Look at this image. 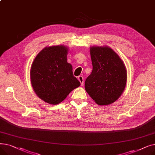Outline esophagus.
<instances>
[{"label":"esophagus","mask_w":155,"mask_h":155,"mask_svg":"<svg viewBox=\"0 0 155 155\" xmlns=\"http://www.w3.org/2000/svg\"><path fill=\"white\" fill-rule=\"evenodd\" d=\"M78 79L80 81V82L81 83V85H84V77L82 76H78Z\"/></svg>","instance_id":"obj_1"}]
</instances>
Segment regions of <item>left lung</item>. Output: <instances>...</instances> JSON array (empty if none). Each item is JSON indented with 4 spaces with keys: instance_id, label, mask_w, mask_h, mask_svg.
<instances>
[{
    "instance_id": "1",
    "label": "left lung",
    "mask_w": 155,
    "mask_h": 155,
    "mask_svg": "<svg viewBox=\"0 0 155 155\" xmlns=\"http://www.w3.org/2000/svg\"><path fill=\"white\" fill-rule=\"evenodd\" d=\"M90 52L93 69L85 80V91L98 105L114 102L126 87L125 65L108 46H92Z\"/></svg>"
}]
</instances>
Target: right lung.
<instances>
[{
  "label": "right lung",
  "instance_id": "add662e5",
  "mask_svg": "<svg viewBox=\"0 0 155 155\" xmlns=\"http://www.w3.org/2000/svg\"><path fill=\"white\" fill-rule=\"evenodd\" d=\"M68 48L63 45L45 48L36 56L30 71L31 82L36 95L56 105L80 85L67 62Z\"/></svg>",
  "mask_w": 155,
  "mask_h": 155
}]
</instances>
